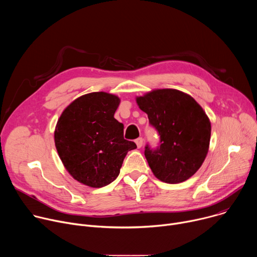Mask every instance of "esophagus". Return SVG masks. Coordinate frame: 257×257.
<instances>
[{"label": "esophagus", "mask_w": 257, "mask_h": 257, "mask_svg": "<svg viewBox=\"0 0 257 257\" xmlns=\"http://www.w3.org/2000/svg\"><path fill=\"white\" fill-rule=\"evenodd\" d=\"M135 143H136V145H137V148H138V149H140L141 146L143 145V138H142V137L137 138V139L135 140Z\"/></svg>", "instance_id": "esophagus-1"}]
</instances>
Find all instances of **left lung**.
Instances as JSON below:
<instances>
[{
	"instance_id": "8db88e82",
	"label": "left lung",
	"mask_w": 257,
	"mask_h": 257,
	"mask_svg": "<svg viewBox=\"0 0 257 257\" xmlns=\"http://www.w3.org/2000/svg\"><path fill=\"white\" fill-rule=\"evenodd\" d=\"M136 101L160 136L157 149L146 144L144 151L154 175L169 184L186 181L208 152L211 128L205 112L193 97L177 89H157Z\"/></svg>"
}]
</instances>
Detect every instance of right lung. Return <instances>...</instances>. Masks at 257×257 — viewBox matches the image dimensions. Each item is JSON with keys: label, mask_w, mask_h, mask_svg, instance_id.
Masks as SVG:
<instances>
[{"label": "right lung", "mask_w": 257, "mask_h": 257, "mask_svg": "<svg viewBox=\"0 0 257 257\" xmlns=\"http://www.w3.org/2000/svg\"><path fill=\"white\" fill-rule=\"evenodd\" d=\"M120 98L91 92L72 101L55 130L59 157L69 174L84 185L100 188L120 173L129 151L137 146L124 139V126L114 118Z\"/></svg>", "instance_id": "add662e5"}]
</instances>
